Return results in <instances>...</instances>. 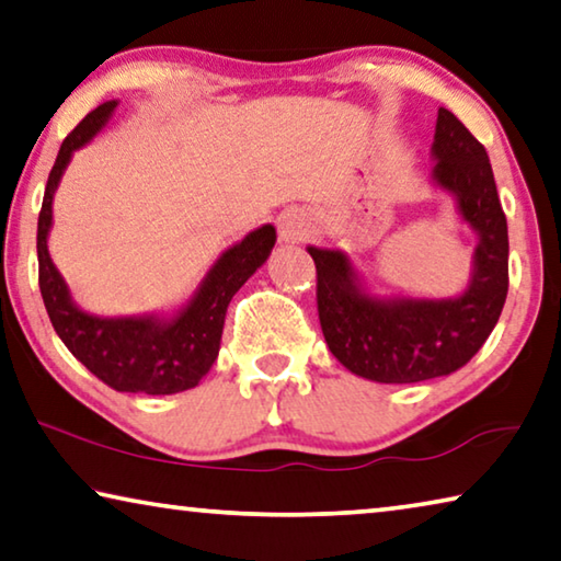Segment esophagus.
<instances>
[{
	"label": "esophagus",
	"mask_w": 561,
	"mask_h": 561,
	"mask_svg": "<svg viewBox=\"0 0 561 561\" xmlns=\"http://www.w3.org/2000/svg\"><path fill=\"white\" fill-rule=\"evenodd\" d=\"M312 232V221L305 211H287L279 221V237L284 244H299Z\"/></svg>",
	"instance_id": "obj_1"
}]
</instances>
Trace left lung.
<instances>
[{"label":"left lung","instance_id":"8db88e82","mask_svg":"<svg viewBox=\"0 0 561 561\" xmlns=\"http://www.w3.org/2000/svg\"><path fill=\"white\" fill-rule=\"evenodd\" d=\"M432 162V186L455 199L459 221L477 239L459 295H385L342 249L307 247L317 264V307L329 352L352 375L379 385H414L465 367L492 334L510 287V237L486 149L444 106Z\"/></svg>","mask_w":561,"mask_h":561}]
</instances>
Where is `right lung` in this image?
I'll return each mask as SVG.
<instances>
[{
    "label": "right lung",
    "instance_id": "right-lung-1",
    "mask_svg": "<svg viewBox=\"0 0 561 561\" xmlns=\"http://www.w3.org/2000/svg\"><path fill=\"white\" fill-rule=\"evenodd\" d=\"M117 104V100L100 104L61 141L37 221L39 289L59 340L104 385L131 394H176L197 387L217 362L229 301L270 260L277 229L262 225L227 247L192 297L172 312L100 317L79 307L49 256L47 242L55 221L51 204L75 152L87 147L110 124Z\"/></svg>",
    "mask_w": 561,
    "mask_h": 561
}]
</instances>
